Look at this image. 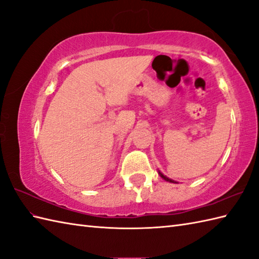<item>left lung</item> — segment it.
<instances>
[{"label":"left lung","mask_w":259,"mask_h":259,"mask_svg":"<svg viewBox=\"0 0 259 259\" xmlns=\"http://www.w3.org/2000/svg\"><path fill=\"white\" fill-rule=\"evenodd\" d=\"M159 175H160V177H161V178H163L164 180H167V181H169V183H176V181H174V180H171V179H169V178H167V177H166V176H163V175H162V174H161L160 171H159Z\"/></svg>","instance_id":"8db88e82"}]
</instances>
